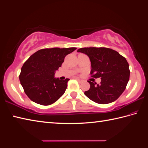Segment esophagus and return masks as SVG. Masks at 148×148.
<instances>
[{
	"label": "esophagus",
	"instance_id": "obj_1",
	"mask_svg": "<svg viewBox=\"0 0 148 148\" xmlns=\"http://www.w3.org/2000/svg\"><path fill=\"white\" fill-rule=\"evenodd\" d=\"M75 78V79H76L77 81H78V82H82V80H80V78H77V77H76V78Z\"/></svg>",
	"mask_w": 148,
	"mask_h": 148
}]
</instances>
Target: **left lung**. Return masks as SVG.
<instances>
[{"mask_svg":"<svg viewBox=\"0 0 148 148\" xmlns=\"http://www.w3.org/2000/svg\"><path fill=\"white\" fill-rule=\"evenodd\" d=\"M78 52L89 58L92 77H101V84L88 81L90 88L84 94L95 103L105 104L116 100L123 92L130 77L129 63L119 52L106 47H84Z\"/></svg>","mask_w":148,"mask_h":148,"instance_id":"left-lung-1","label":"left lung"}]
</instances>
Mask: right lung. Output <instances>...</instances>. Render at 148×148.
Listing matches in <instances>:
<instances>
[{"label": "right lung", "instance_id": "obj_1", "mask_svg": "<svg viewBox=\"0 0 148 148\" xmlns=\"http://www.w3.org/2000/svg\"><path fill=\"white\" fill-rule=\"evenodd\" d=\"M77 48L44 49L32 54L23 65L19 75L21 85L27 96L34 103L49 105L58 100L67 88L69 78H55L66 55Z\"/></svg>", "mask_w": 148, "mask_h": 148}]
</instances>
